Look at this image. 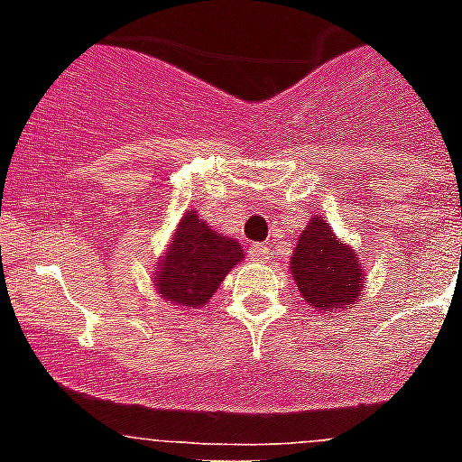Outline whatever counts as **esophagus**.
Wrapping results in <instances>:
<instances>
[{
  "instance_id": "obj_1",
  "label": "esophagus",
  "mask_w": 462,
  "mask_h": 462,
  "mask_svg": "<svg viewBox=\"0 0 462 462\" xmlns=\"http://www.w3.org/2000/svg\"><path fill=\"white\" fill-rule=\"evenodd\" d=\"M249 255L254 258V261L265 263V261H270V258H273V251H270V246H265V244H251Z\"/></svg>"
}]
</instances>
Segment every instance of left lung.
Returning <instances> with one entry per match:
<instances>
[{"label": "left lung", "instance_id": "obj_1", "mask_svg": "<svg viewBox=\"0 0 462 462\" xmlns=\"http://www.w3.org/2000/svg\"><path fill=\"white\" fill-rule=\"evenodd\" d=\"M291 274L300 298L317 312H343L366 289L364 263L350 244H343L319 216L308 220L291 254Z\"/></svg>", "mask_w": 462, "mask_h": 462}]
</instances>
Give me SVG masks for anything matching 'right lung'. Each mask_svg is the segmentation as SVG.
Masks as SVG:
<instances>
[{"instance_id":"obj_1","label":"right lung","mask_w":462,"mask_h":462,"mask_svg":"<svg viewBox=\"0 0 462 462\" xmlns=\"http://www.w3.org/2000/svg\"><path fill=\"white\" fill-rule=\"evenodd\" d=\"M242 261V244L211 230V225L189 208L173 230L164 255H159L152 286L166 303L199 310L211 300L232 267Z\"/></svg>"}]
</instances>
